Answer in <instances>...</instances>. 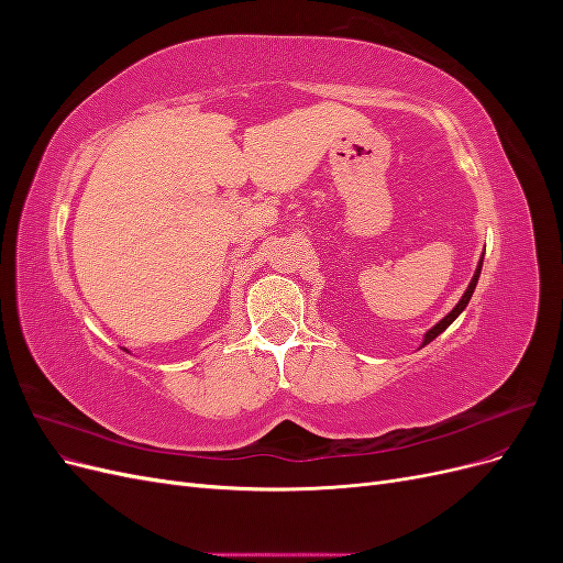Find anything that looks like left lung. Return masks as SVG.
<instances>
[{
	"mask_svg": "<svg viewBox=\"0 0 563 563\" xmlns=\"http://www.w3.org/2000/svg\"><path fill=\"white\" fill-rule=\"evenodd\" d=\"M482 265H484V255L479 258V265H476V269H474V277H472V282H470V286L465 288V294H463V298H460L457 302H455V308L444 317V319H439L434 327L430 329V331H424V335H422V345L420 347H424L428 343H432V340L439 335V333H444L451 323L460 317V312H463L465 308H467V302H470V298H472V294H474V288H476V282H479V275H482Z\"/></svg>",
	"mask_w": 563,
	"mask_h": 563,
	"instance_id": "left-lung-1",
	"label": "left lung"
}]
</instances>
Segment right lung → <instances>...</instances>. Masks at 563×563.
Returning <instances> with one entry per match:
<instances>
[{"mask_svg": "<svg viewBox=\"0 0 563 563\" xmlns=\"http://www.w3.org/2000/svg\"><path fill=\"white\" fill-rule=\"evenodd\" d=\"M126 352H129V350H126Z\"/></svg>", "mask_w": 563, "mask_h": 563, "instance_id": "obj_1", "label": "right lung"}]
</instances>
